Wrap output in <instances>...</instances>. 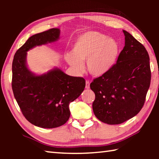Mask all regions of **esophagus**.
<instances>
[{
  "instance_id": "esophagus-1",
  "label": "esophagus",
  "mask_w": 159,
  "mask_h": 159,
  "mask_svg": "<svg viewBox=\"0 0 159 159\" xmlns=\"http://www.w3.org/2000/svg\"><path fill=\"white\" fill-rule=\"evenodd\" d=\"M85 88L86 89H89L90 88V82L88 80H86L85 82Z\"/></svg>"
}]
</instances>
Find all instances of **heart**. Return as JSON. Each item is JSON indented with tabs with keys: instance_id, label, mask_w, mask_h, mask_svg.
Segmentation results:
<instances>
[{
	"instance_id": "b5f03b06",
	"label": "heart",
	"mask_w": 159,
	"mask_h": 159,
	"mask_svg": "<svg viewBox=\"0 0 159 159\" xmlns=\"http://www.w3.org/2000/svg\"><path fill=\"white\" fill-rule=\"evenodd\" d=\"M119 47L114 39L97 31H88L78 38L72 47V53L65 60L77 74L83 70V61L93 76H102L110 71L116 61Z\"/></svg>"
}]
</instances>
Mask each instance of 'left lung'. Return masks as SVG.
Wrapping results in <instances>:
<instances>
[{
    "instance_id": "8db88e82",
    "label": "left lung",
    "mask_w": 159,
    "mask_h": 159,
    "mask_svg": "<svg viewBox=\"0 0 159 159\" xmlns=\"http://www.w3.org/2000/svg\"><path fill=\"white\" fill-rule=\"evenodd\" d=\"M125 46L116 64L90 87L95 94V116L109 125L120 124L140 111L151 82L149 57L144 45L123 30Z\"/></svg>"
}]
</instances>
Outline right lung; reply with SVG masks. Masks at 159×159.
Segmentation results:
<instances>
[{
  "instance_id": "add662e5",
  "label": "right lung",
  "mask_w": 159,
  "mask_h": 159,
  "mask_svg": "<svg viewBox=\"0 0 159 159\" xmlns=\"http://www.w3.org/2000/svg\"><path fill=\"white\" fill-rule=\"evenodd\" d=\"M60 36L57 28L33 35L16 52L12 61V88L16 101L26 120L43 128L64 125L70 116L69 104L85 86L84 79L69 76L58 67L40 75L29 69L28 51L57 41Z\"/></svg>"
}]
</instances>
